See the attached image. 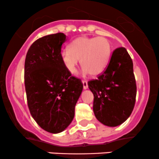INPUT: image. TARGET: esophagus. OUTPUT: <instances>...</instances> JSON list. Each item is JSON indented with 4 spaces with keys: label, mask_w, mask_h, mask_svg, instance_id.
I'll use <instances>...</instances> for the list:
<instances>
[{
    "label": "esophagus",
    "mask_w": 159,
    "mask_h": 159,
    "mask_svg": "<svg viewBox=\"0 0 159 159\" xmlns=\"http://www.w3.org/2000/svg\"><path fill=\"white\" fill-rule=\"evenodd\" d=\"M82 84H83V88H84V89H87L88 87H89V85H88V81H85V80H84V81H82Z\"/></svg>",
    "instance_id": "1"
}]
</instances>
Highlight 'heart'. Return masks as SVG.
<instances>
[{
	"label": "heart",
	"instance_id": "1",
	"mask_svg": "<svg viewBox=\"0 0 159 159\" xmlns=\"http://www.w3.org/2000/svg\"><path fill=\"white\" fill-rule=\"evenodd\" d=\"M69 50L61 52V59L70 74L76 72L78 62H81L83 73L92 76L104 71L109 61L111 45L105 37H79L69 44Z\"/></svg>",
	"mask_w": 159,
	"mask_h": 159
}]
</instances>
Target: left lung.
Returning a JSON list of instances; mask_svg holds the SVG:
<instances>
[{"label": "left lung", "mask_w": 159, "mask_h": 159, "mask_svg": "<svg viewBox=\"0 0 159 159\" xmlns=\"http://www.w3.org/2000/svg\"><path fill=\"white\" fill-rule=\"evenodd\" d=\"M94 94L93 111L103 125L115 127L129 118L135 104V78L133 62L125 48L113 51L105 70L88 82Z\"/></svg>", "instance_id": "1"}]
</instances>
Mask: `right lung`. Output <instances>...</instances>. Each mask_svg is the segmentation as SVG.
<instances>
[{"label":"right lung","mask_w":159,"mask_h":159,"mask_svg":"<svg viewBox=\"0 0 159 159\" xmlns=\"http://www.w3.org/2000/svg\"><path fill=\"white\" fill-rule=\"evenodd\" d=\"M63 33L46 35L35 41L27 53L25 84L30 115L38 125L53 134L67 129L83 89L61 59Z\"/></svg>","instance_id":"add662e5"}]
</instances>
